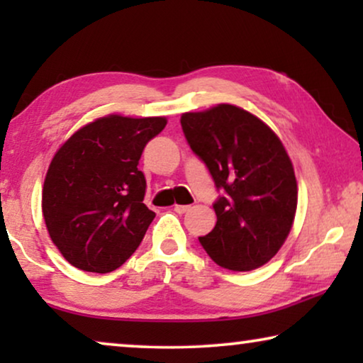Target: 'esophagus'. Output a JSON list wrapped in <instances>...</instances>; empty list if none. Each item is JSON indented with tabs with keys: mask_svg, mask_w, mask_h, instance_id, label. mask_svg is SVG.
Returning a JSON list of instances; mask_svg holds the SVG:
<instances>
[{
	"mask_svg": "<svg viewBox=\"0 0 363 363\" xmlns=\"http://www.w3.org/2000/svg\"><path fill=\"white\" fill-rule=\"evenodd\" d=\"M190 208H191L190 205H175V206H173V210L182 215V213H186L188 210H190Z\"/></svg>",
	"mask_w": 363,
	"mask_h": 363,
	"instance_id": "esophagus-1",
	"label": "esophagus"
}]
</instances>
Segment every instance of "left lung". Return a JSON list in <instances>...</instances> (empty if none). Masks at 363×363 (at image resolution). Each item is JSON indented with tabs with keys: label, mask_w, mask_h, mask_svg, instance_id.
<instances>
[{
	"label": "left lung",
	"mask_w": 363,
	"mask_h": 363,
	"mask_svg": "<svg viewBox=\"0 0 363 363\" xmlns=\"http://www.w3.org/2000/svg\"><path fill=\"white\" fill-rule=\"evenodd\" d=\"M188 145L208 167L223 196L216 225L200 238L218 266L251 271L284 245L294 223L297 182L279 137L245 108L220 104L182 116Z\"/></svg>",
	"instance_id": "8db88e82"
}]
</instances>
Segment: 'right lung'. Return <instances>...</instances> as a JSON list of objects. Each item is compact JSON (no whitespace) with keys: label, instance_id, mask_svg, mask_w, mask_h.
Returning a JSON list of instances; mask_svg holds the SVG:
<instances>
[{"label":"right lung","instance_id":"right-lung-1","mask_svg":"<svg viewBox=\"0 0 363 363\" xmlns=\"http://www.w3.org/2000/svg\"><path fill=\"white\" fill-rule=\"evenodd\" d=\"M165 125V117H101L56 152L43 186V215L72 266L104 274L140 246L155 213L143 203L147 182L138 160Z\"/></svg>","mask_w":363,"mask_h":363}]
</instances>
